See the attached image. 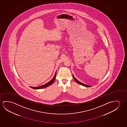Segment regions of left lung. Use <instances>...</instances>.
I'll list each match as a JSON object with an SVG mask.
<instances>
[{
	"label": "left lung",
	"instance_id": "obj_1",
	"mask_svg": "<svg viewBox=\"0 0 127 127\" xmlns=\"http://www.w3.org/2000/svg\"><path fill=\"white\" fill-rule=\"evenodd\" d=\"M73 78L74 79V80H75V81L77 83H78V84H79L81 85H82V86H84V87H91V86H88V85H87L83 84V83H81L78 80H77V79L75 78L73 75Z\"/></svg>",
	"mask_w": 127,
	"mask_h": 127
}]
</instances>
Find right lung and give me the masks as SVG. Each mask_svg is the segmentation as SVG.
<instances>
[{
    "mask_svg": "<svg viewBox=\"0 0 127 127\" xmlns=\"http://www.w3.org/2000/svg\"><path fill=\"white\" fill-rule=\"evenodd\" d=\"M56 75H57V71H56V72L55 73V74L54 76L53 77V79H52L49 82L43 85H42V86H39V87H30L31 88L33 89H40L44 88H45V87H48V86H50L52 84V83H54L55 80V79H56Z\"/></svg>",
    "mask_w": 127,
    "mask_h": 127,
    "instance_id": "1",
    "label": "right lung"
}]
</instances>
